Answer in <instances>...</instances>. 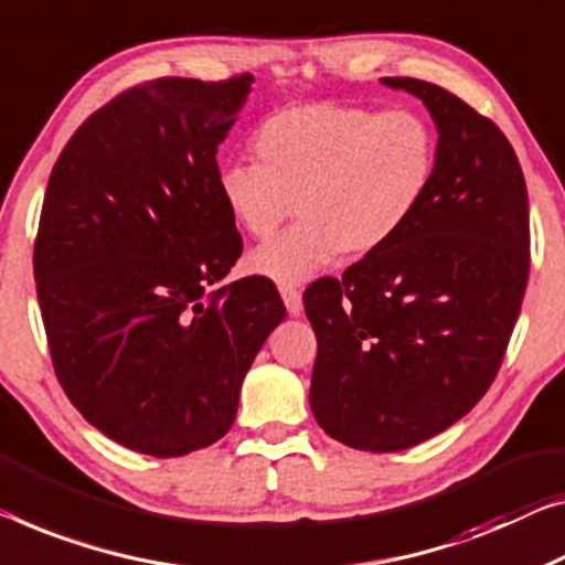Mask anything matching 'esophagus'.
<instances>
[{
	"mask_svg": "<svg viewBox=\"0 0 565 565\" xmlns=\"http://www.w3.org/2000/svg\"><path fill=\"white\" fill-rule=\"evenodd\" d=\"M281 299L286 305V311H289L291 317H299L301 311H305V305H301V291L294 289V286H281Z\"/></svg>",
	"mask_w": 565,
	"mask_h": 565,
	"instance_id": "1",
	"label": "esophagus"
}]
</instances>
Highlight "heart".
<instances>
[{
    "label": "heart",
    "mask_w": 565,
    "mask_h": 565,
    "mask_svg": "<svg viewBox=\"0 0 565 565\" xmlns=\"http://www.w3.org/2000/svg\"><path fill=\"white\" fill-rule=\"evenodd\" d=\"M254 162L217 174V195L238 231L266 241L246 271L279 286L309 281L340 254L388 248L431 198L439 134L416 108L305 104L281 108L250 134Z\"/></svg>",
    "instance_id": "heart-1"
}]
</instances>
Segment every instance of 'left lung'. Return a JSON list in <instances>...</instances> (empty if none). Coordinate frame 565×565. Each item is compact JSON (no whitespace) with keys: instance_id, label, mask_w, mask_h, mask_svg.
Returning <instances> with one entry per match:
<instances>
[{"instance_id":"left-lung-1","label":"left lung","mask_w":565,"mask_h":565,"mask_svg":"<svg viewBox=\"0 0 565 565\" xmlns=\"http://www.w3.org/2000/svg\"><path fill=\"white\" fill-rule=\"evenodd\" d=\"M383 83L424 100L439 131L431 198L388 248L305 294L311 414L332 439L375 454L411 449L477 406L530 274L527 188L508 137L441 86Z\"/></svg>"}]
</instances>
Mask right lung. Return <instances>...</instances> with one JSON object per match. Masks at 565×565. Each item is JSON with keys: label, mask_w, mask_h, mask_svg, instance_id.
<instances>
[{"label": "right lung", "mask_w": 565, "mask_h": 565, "mask_svg": "<svg viewBox=\"0 0 565 565\" xmlns=\"http://www.w3.org/2000/svg\"><path fill=\"white\" fill-rule=\"evenodd\" d=\"M250 83L124 90L78 126L47 180L32 260L55 375L90 426L149 457L228 434L243 377L286 317L256 276L207 291L243 250L215 154Z\"/></svg>", "instance_id": "1"}]
</instances>
